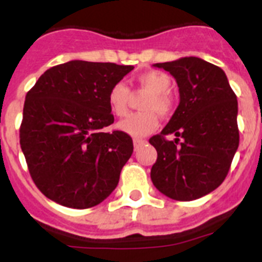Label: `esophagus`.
Here are the masks:
<instances>
[{"label": "esophagus", "mask_w": 262, "mask_h": 262, "mask_svg": "<svg viewBox=\"0 0 262 262\" xmlns=\"http://www.w3.org/2000/svg\"><path fill=\"white\" fill-rule=\"evenodd\" d=\"M145 143V140H143V139H134V148L135 149H138L140 145H143Z\"/></svg>", "instance_id": "1"}]
</instances>
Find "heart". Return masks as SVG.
<instances>
[{"mask_svg":"<svg viewBox=\"0 0 262 262\" xmlns=\"http://www.w3.org/2000/svg\"><path fill=\"white\" fill-rule=\"evenodd\" d=\"M138 86L149 93V97L144 101L142 110L144 113H138L120 120L118 128L126 135L133 138H143L148 134L154 133L159 126L160 117H166L173 110V98L169 94L172 80L161 71L143 72L136 77ZM131 92L123 82H117L108 90L107 102L110 110L117 117H124L128 113Z\"/></svg>","mask_w":262,"mask_h":262,"instance_id":"1","label":"heart"}]
</instances>
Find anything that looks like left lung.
Listing matches in <instances>:
<instances>
[{"label":"left lung","instance_id":"obj_1","mask_svg":"<svg viewBox=\"0 0 262 262\" xmlns=\"http://www.w3.org/2000/svg\"><path fill=\"white\" fill-rule=\"evenodd\" d=\"M155 67L176 78L180 105L163 131L149 139L157 151L151 180L172 200H198L224 181L237 151V98L223 69L200 57ZM168 135L176 139L166 141Z\"/></svg>","mask_w":262,"mask_h":262}]
</instances>
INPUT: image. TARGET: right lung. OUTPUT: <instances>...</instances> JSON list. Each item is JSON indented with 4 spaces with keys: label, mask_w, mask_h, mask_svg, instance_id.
Here are the masks:
<instances>
[{
    "label": "right lung",
    "mask_w": 262,
    "mask_h": 262,
    "mask_svg": "<svg viewBox=\"0 0 262 262\" xmlns=\"http://www.w3.org/2000/svg\"><path fill=\"white\" fill-rule=\"evenodd\" d=\"M134 69L72 60L47 69L26 94L19 143L32 181L71 209L105 201L134 151L131 136L105 133L114 123L108 90Z\"/></svg>",
    "instance_id": "right-lung-1"
}]
</instances>
